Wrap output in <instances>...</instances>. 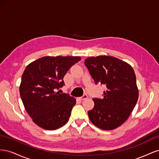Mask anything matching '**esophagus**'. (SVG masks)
I'll return each mask as SVG.
<instances>
[{"instance_id": "1", "label": "esophagus", "mask_w": 159, "mask_h": 159, "mask_svg": "<svg viewBox=\"0 0 159 159\" xmlns=\"http://www.w3.org/2000/svg\"><path fill=\"white\" fill-rule=\"evenodd\" d=\"M88 98V95H86V94H85V95H84L83 96H81V97H80V100H84V99H86Z\"/></svg>"}]
</instances>
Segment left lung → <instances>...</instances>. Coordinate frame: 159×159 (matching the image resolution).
Masks as SVG:
<instances>
[{"mask_svg":"<svg viewBox=\"0 0 159 159\" xmlns=\"http://www.w3.org/2000/svg\"><path fill=\"white\" fill-rule=\"evenodd\" d=\"M84 63L95 84L106 86L102 99H93L94 107L88 113L90 121L103 130L121 126L133 111L139 98L133 68L116 57L106 56L88 57Z\"/></svg>","mask_w":159,"mask_h":159,"instance_id":"1","label":"left lung"}]
</instances>
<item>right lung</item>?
<instances>
[{
  "mask_svg": "<svg viewBox=\"0 0 159 159\" xmlns=\"http://www.w3.org/2000/svg\"><path fill=\"white\" fill-rule=\"evenodd\" d=\"M78 56H45L26 66L22 75L20 94L25 109L37 125L55 130L68 121L76 100L57 91Z\"/></svg>",
  "mask_w": 159,
  "mask_h": 159,
  "instance_id": "1",
  "label": "right lung"
}]
</instances>
